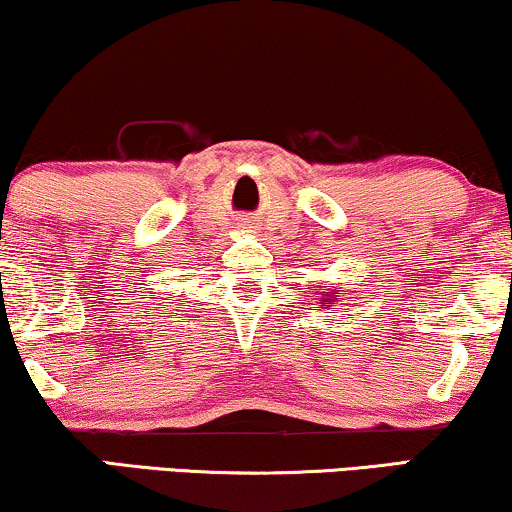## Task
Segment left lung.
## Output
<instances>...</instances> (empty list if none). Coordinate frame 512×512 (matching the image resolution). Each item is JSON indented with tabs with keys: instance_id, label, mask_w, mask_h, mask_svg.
<instances>
[{
	"instance_id": "1",
	"label": "left lung",
	"mask_w": 512,
	"mask_h": 512,
	"mask_svg": "<svg viewBox=\"0 0 512 512\" xmlns=\"http://www.w3.org/2000/svg\"><path fill=\"white\" fill-rule=\"evenodd\" d=\"M325 296H327V299H325L327 304H332V301L337 299V289H334V292H325Z\"/></svg>"
}]
</instances>
